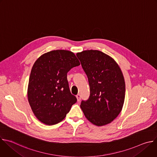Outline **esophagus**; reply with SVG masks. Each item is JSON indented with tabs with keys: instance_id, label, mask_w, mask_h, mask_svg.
<instances>
[{
	"instance_id": "34e87169",
	"label": "esophagus",
	"mask_w": 157,
	"mask_h": 157,
	"mask_svg": "<svg viewBox=\"0 0 157 157\" xmlns=\"http://www.w3.org/2000/svg\"><path fill=\"white\" fill-rule=\"evenodd\" d=\"M76 98H77L78 101H80V100H81V95L80 94H78L76 96Z\"/></svg>"
}]
</instances>
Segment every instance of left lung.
Here are the masks:
<instances>
[{"mask_svg":"<svg viewBox=\"0 0 157 157\" xmlns=\"http://www.w3.org/2000/svg\"><path fill=\"white\" fill-rule=\"evenodd\" d=\"M86 73L90 96L80 107L86 119L97 126L113 121L121 112L125 99V84L119 64L99 50L77 53Z\"/></svg>","mask_w":157,"mask_h":157,"instance_id":"8db88e82","label":"left lung"}]
</instances>
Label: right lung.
Listing matches in <instances>:
<instances>
[{
	"mask_svg": "<svg viewBox=\"0 0 157 157\" xmlns=\"http://www.w3.org/2000/svg\"><path fill=\"white\" fill-rule=\"evenodd\" d=\"M80 63L74 53L53 50L41 55L35 62L29 78L27 96L35 117L52 125L63 121L76 98L71 94L67 73Z\"/></svg>",
	"mask_w": 157,
	"mask_h": 157,
	"instance_id": "right-lung-1",
	"label": "right lung"
}]
</instances>
